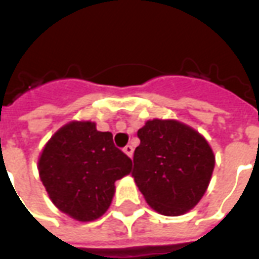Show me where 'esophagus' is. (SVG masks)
Listing matches in <instances>:
<instances>
[{"mask_svg": "<svg viewBox=\"0 0 259 259\" xmlns=\"http://www.w3.org/2000/svg\"><path fill=\"white\" fill-rule=\"evenodd\" d=\"M123 151H124V154H127V155L132 158V155H133V147L130 146V144H127V146L123 148Z\"/></svg>", "mask_w": 259, "mask_h": 259, "instance_id": "34e87169", "label": "esophagus"}]
</instances>
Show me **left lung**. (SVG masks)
Masks as SVG:
<instances>
[{
	"label": "left lung",
	"instance_id": "obj_1",
	"mask_svg": "<svg viewBox=\"0 0 259 259\" xmlns=\"http://www.w3.org/2000/svg\"><path fill=\"white\" fill-rule=\"evenodd\" d=\"M137 136L133 172L146 201L159 213H185L205 193L215 166L206 140L176 120H148Z\"/></svg>",
	"mask_w": 259,
	"mask_h": 259
}]
</instances>
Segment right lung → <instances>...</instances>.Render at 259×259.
I'll return each instance as SVG.
<instances>
[{
	"label": "right lung",
	"mask_w": 259,
	"mask_h": 259,
	"mask_svg": "<svg viewBox=\"0 0 259 259\" xmlns=\"http://www.w3.org/2000/svg\"><path fill=\"white\" fill-rule=\"evenodd\" d=\"M132 159L113 144L111 132L91 122H70L48 141L38 172L50 198L81 222L100 218L111 205L115 182L130 174Z\"/></svg>",
	"instance_id": "1"
}]
</instances>
